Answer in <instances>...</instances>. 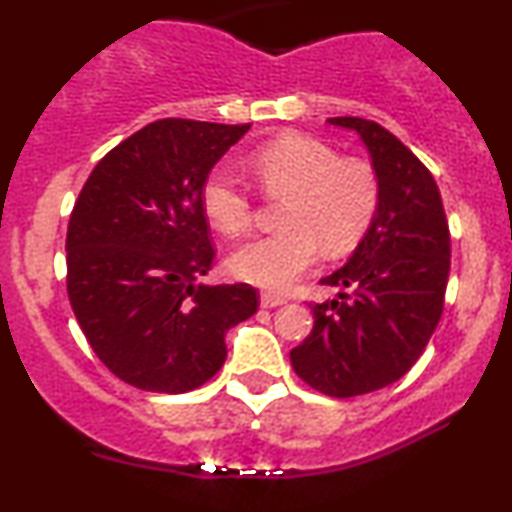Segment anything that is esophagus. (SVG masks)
Here are the masks:
<instances>
[{
  "mask_svg": "<svg viewBox=\"0 0 512 512\" xmlns=\"http://www.w3.org/2000/svg\"><path fill=\"white\" fill-rule=\"evenodd\" d=\"M286 303V298H281V295H276V293H260V305L262 307H279V305H283Z\"/></svg>",
  "mask_w": 512,
  "mask_h": 512,
  "instance_id": "obj_1",
  "label": "esophagus"
}]
</instances>
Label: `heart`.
Segmentation results:
<instances>
[{
    "label": "heart",
    "instance_id": "heart-1",
    "mask_svg": "<svg viewBox=\"0 0 512 512\" xmlns=\"http://www.w3.org/2000/svg\"><path fill=\"white\" fill-rule=\"evenodd\" d=\"M250 164L262 188L288 202L279 221L283 231L250 240L231 255L229 267L238 279L286 291L315 264L322 245L331 255L346 252L372 224L379 183L360 159H338L329 145L307 135H281L257 147ZM200 205L209 224L226 236L250 226V195L226 166L209 171Z\"/></svg>",
    "mask_w": 512,
    "mask_h": 512
}]
</instances>
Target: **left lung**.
Returning <instances> with one entry per match:
<instances>
[{"label": "left lung", "instance_id": "8db88e82", "mask_svg": "<svg viewBox=\"0 0 512 512\" xmlns=\"http://www.w3.org/2000/svg\"><path fill=\"white\" fill-rule=\"evenodd\" d=\"M360 135L379 183V205L353 255L324 276L336 298L312 305L315 329L291 350L312 389L334 398L379 391L427 348L443 312L451 233L429 169L379 123L336 116Z\"/></svg>", "mask_w": 512, "mask_h": 512}]
</instances>
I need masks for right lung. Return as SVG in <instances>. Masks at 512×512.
<instances>
[{
	"label": "right lung",
	"instance_id": "right-lung-1",
	"mask_svg": "<svg viewBox=\"0 0 512 512\" xmlns=\"http://www.w3.org/2000/svg\"><path fill=\"white\" fill-rule=\"evenodd\" d=\"M250 123L162 119L107 152L66 231V288L90 348L143 391L186 393L226 360V331L255 315L248 283L209 286L200 205L212 166Z\"/></svg>",
	"mask_w": 512,
	"mask_h": 512
}]
</instances>
